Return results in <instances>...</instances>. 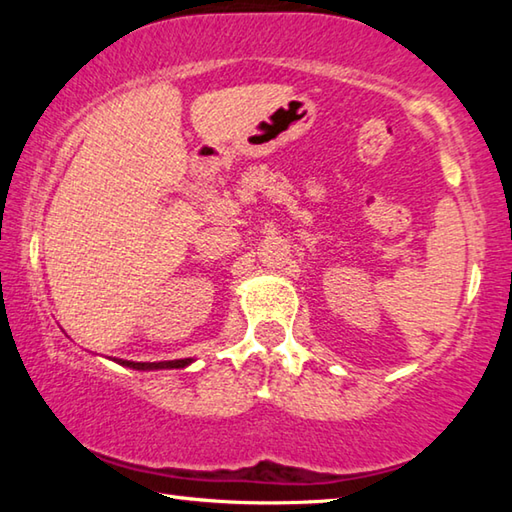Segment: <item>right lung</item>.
<instances>
[{"label":"right lung","mask_w":512,"mask_h":512,"mask_svg":"<svg viewBox=\"0 0 512 512\" xmlns=\"http://www.w3.org/2000/svg\"><path fill=\"white\" fill-rule=\"evenodd\" d=\"M119 366L133 368V370H171V368H185L192 363V359H173V361H126V359H112Z\"/></svg>","instance_id":"1"}]
</instances>
